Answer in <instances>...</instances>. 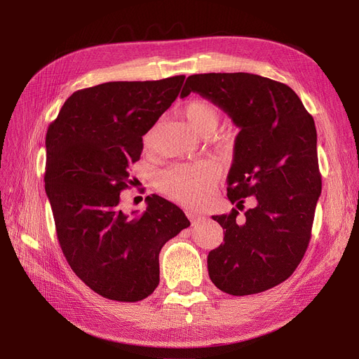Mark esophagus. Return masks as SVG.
I'll use <instances>...</instances> for the list:
<instances>
[{
  "instance_id": "obj_1",
  "label": "esophagus",
  "mask_w": 359,
  "mask_h": 359,
  "mask_svg": "<svg viewBox=\"0 0 359 359\" xmlns=\"http://www.w3.org/2000/svg\"><path fill=\"white\" fill-rule=\"evenodd\" d=\"M186 215H187V218L191 219V222H192L194 225L205 219V217H203V215H201V214H196V212H191V211H189V212H186Z\"/></svg>"
}]
</instances>
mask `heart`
<instances>
[{"label":"heart","instance_id":"1","mask_svg":"<svg viewBox=\"0 0 359 359\" xmlns=\"http://www.w3.org/2000/svg\"><path fill=\"white\" fill-rule=\"evenodd\" d=\"M183 115L201 137H211L221 121L218 109L203 99L187 102L183 107ZM156 129L157 126L151 128L144 137V145L147 148L153 145ZM217 177L218 172L211 163L199 161L164 170L157 177V184L160 191L172 199L184 205H196L208 195Z\"/></svg>","mask_w":359,"mask_h":359}]
</instances>
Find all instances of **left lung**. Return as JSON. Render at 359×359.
Segmentation results:
<instances>
[{"instance_id": "obj_1", "label": "left lung", "mask_w": 359, "mask_h": 359, "mask_svg": "<svg viewBox=\"0 0 359 359\" xmlns=\"http://www.w3.org/2000/svg\"><path fill=\"white\" fill-rule=\"evenodd\" d=\"M211 100L240 128L227 179L231 203L256 206L214 215L224 243L208 255V273L231 295L263 292L288 279L309 248L322 194L314 119L287 84L249 72L187 77L191 93Z\"/></svg>"}]
</instances>
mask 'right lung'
I'll return each mask as SVG.
<instances>
[{
  "label": "right lung",
  "mask_w": 359,
  "mask_h": 359,
  "mask_svg": "<svg viewBox=\"0 0 359 359\" xmlns=\"http://www.w3.org/2000/svg\"><path fill=\"white\" fill-rule=\"evenodd\" d=\"M184 75L110 81L72 93L46 132L45 189L71 269L99 295L135 303L160 282L161 248L191 225L177 205L147 196L141 217L121 210L142 135L179 96Z\"/></svg>",
  "instance_id": "right-lung-1"
}]
</instances>
